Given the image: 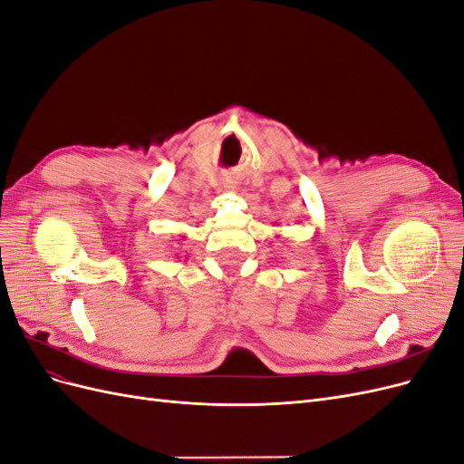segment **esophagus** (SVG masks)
<instances>
[{
    "instance_id": "1",
    "label": "esophagus",
    "mask_w": 464,
    "mask_h": 464,
    "mask_svg": "<svg viewBox=\"0 0 464 464\" xmlns=\"http://www.w3.org/2000/svg\"><path fill=\"white\" fill-rule=\"evenodd\" d=\"M224 189H227V191H236V184H234V181H227V184H224Z\"/></svg>"
}]
</instances>
